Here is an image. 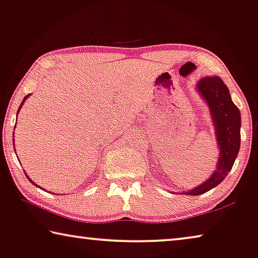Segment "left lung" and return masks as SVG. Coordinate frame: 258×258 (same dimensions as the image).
Returning a JSON list of instances; mask_svg holds the SVG:
<instances>
[{
	"label": "left lung",
	"instance_id": "1",
	"mask_svg": "<svg viewBox=\"0 0 258 258\" xmlns=\"http://www.w3.org/2000/svg\"><path fill=\"white\" fill-rule=\"evenodd\" d=\"M197 92L209 106L219 148L215 170L205 182L182 195L201 196L219 185L235 162L241 144V113L234 104L228 88L219 76H205L197 82Z\"/></svg>",
	"mask_w": 258,
	"mask_h": 258
}]
</instances>
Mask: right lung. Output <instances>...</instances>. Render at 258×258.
I'll use <instances>...</instances> for the list:
<instances>
[{
    "mask_svg": "<svg viewBox=\"0 0 258 258\" xmlns=\"http://www.w3.org/2000/svg\"><path fill=\"white\" fill-rule=\"evenodd\" d=\"M30 96H31V95L29 94L28 96H25V97H24V98H23V101H22V103H21V105H19V107H18V110H17V114L19 113V110H21V109H22V106H23V104H24V103H25V101H26V99H28V98L30 97ZM14 147H15V145H14ZM24 172H25V171H24ZM25 176H26V177H28V179L30 180V182L33 184V185H36L37 187H39V189H43V187H41L40 185H38V184H36V183H34V182H33V180H31V179H30V177H29V176H28V174H26V172H25Z\"/></svg>",
    "mask_w": 258,
    "mask_h": 258,
    "instance_id": "1",
    "label": "right lung"
}]
</instances>
